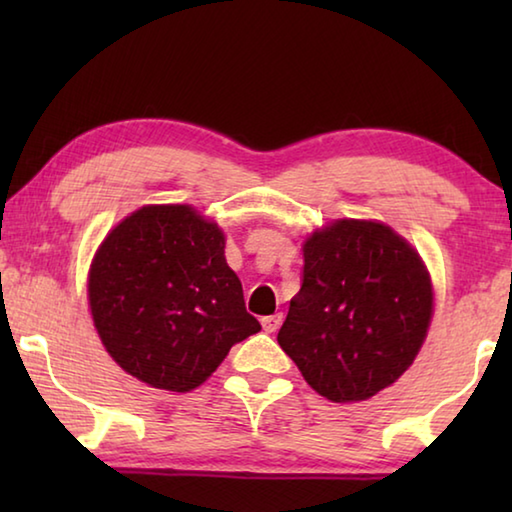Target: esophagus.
<instances>
[{
  "label": "esophagus",
  "mask_w": 512,
  "mask_h": 512,
  "mask_svg": "<svg viewBox=\"0 0 512 512\" xmlns=\"http://www.w3.org/2000/svg\"><path fill=\"white\" fill-rule=\"evenodd\" d=\"M280 325H282V314H273V316H264L262 318V327H264V332H268V334L277 332V329H280Z\"/></svg>",
  "instance_id": "esophagus-1"
}]
</instances>
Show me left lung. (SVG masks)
<instances>
[{
    "mask_svg": "<svg viewBox=\"0 0 512 512\" xmlns=\"http://www.w3.org/2000/svg\"><path fill=\"white\" fill-rule=\"evenodd\" d=\"M302 255V287L277 343L318 395L368 400L422 348L433 314L427 268L377 221H334L305 241Z\"/></svg>",
    "mask_w": 512,
    "mask_h": 512,
    "instance_id": "obj_1",
    "label": "left lung"
}]
</instances>
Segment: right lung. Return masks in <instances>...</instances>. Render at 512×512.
<instances>
[{
	"label": "right lung",
	"mask_w": 512,
	"mask_h": 512,
	"mask_svg": "<svg viewBox=\"0 0 512 512\" xmlns=\"http://www.w3.org/2000/svg\"><path fill=\"white\" fill-rule=\"evenodd\" d=\"M88 296L110 357L173 393L201 386L232 345L262 329L225 262L221 228L189 205H146L110 230Z\"/></svg>",
	"instance_id": "add662e5"
}]
</instances>
